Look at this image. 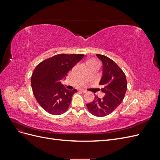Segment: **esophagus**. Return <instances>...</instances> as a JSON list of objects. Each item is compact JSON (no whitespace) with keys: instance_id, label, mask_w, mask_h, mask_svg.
<instances>
[{"instance_id":"34e87169","label":"esophagus","mask_w":160,"mask_h":160,"mask_svg":"<svg viewBox=\"0 0 160 160\" xmlns=\"http://www.w3.org/2000/svg\"><path fill=\"white\" fill-rule=\"evenodd\" d=\"M80 91H81V92H82V93H87V91H86L85 90L83 89H80Z\"/></svg>"}]
</instances>
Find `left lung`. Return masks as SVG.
<instances>
[{"instance_id": "obj_1", "label": "left lung", "mask_w": 160, "mask_h": 160, "mask_svg": "<svg viewBox=\"0 0 160 160\" xmlns=\"http://www.w3.org/2000/svg\"><path fill=\"white\" fill-rule=\"evenodd\" d=\"M103 63V74L99 85L105 94L102 99L95 96L94 100L88 103L89 112L97 117H104L112 113L122 103L127 91V80L123 71L115 62L105 55L97 54Z\"/></svg>"}]
</instances>
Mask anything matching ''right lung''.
<instances>
[{
  "instance_id": "1",
  "label": "right lung",
  "mask_w": 160,
  "mask_h": 160,
  "mask_svg": "<svg viewBox=\"0 0 160 160\" xmlns=\"http://www.w3.org/2000/svg\"><path fill=\"white\" fill-rule=\"evenodd\" d=\"M84 55L59 54L38 64L31 77L33 94L41 108L54 115L66 112L77 90L67 89L61 81Z\"/></svg>"
}]
</instances>
